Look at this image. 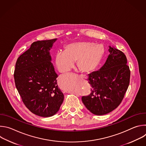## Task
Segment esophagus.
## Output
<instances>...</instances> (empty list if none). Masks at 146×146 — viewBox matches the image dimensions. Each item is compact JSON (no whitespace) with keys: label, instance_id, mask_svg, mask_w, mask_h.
I'll return each mask as SVG.
<instances>
[{"label":"esophagus","instance_id":"esophagus-1","mask_svg":"<svg viewBox=\"0 0 146 146\" xmlns=\"http://www.w3.org/2000/svg\"><path fill=\"white\" fill-rule=\"evenodd\" d=\"M80 77H81V78H87V76H84V75H82V74L80 75Z\"/></svg>","mask_w":146,"mask_h":146}]
</instances>
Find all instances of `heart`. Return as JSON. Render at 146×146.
Here are the masks:
<instances>
[{
  "mask_svg": "<svg viewBox=\"0 0 146 146\" xmlns=\"http://www.w3.org/2000/svg\"><path fill=\"white\" fill-rule=\"evenodd\" d=\"M105 54L101 44H95L88 41H78L66 45L64 51H58L55 55L54 62L60 73L69 72L77 61L81 71L90 73L99 65Z\"/></svg>",
  "mask_w": 146,
  "mask_h": 146,
  "instance_id": "obj_1",
  "label": "heart"
}]
</instances>
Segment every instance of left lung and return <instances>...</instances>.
<instances>
[{
	"instance_id": "obj_1",
	"label": "left lung",
	"mask_w": 146,
	"mask_h": 146,
	"mask_svg": "<svg viewBox=\"0 0 146 146\" xmlns=\"http://www.w3.org/2000/svg\"><path fill=\"white\" fill-rule=\"evenodd\" d=\"M110 54L103 66L88 74L91 93L82 96L86 108L98 115L106 114L115 109L122 102L130 80V70L125 55L109 46Z\"/></svg>"
}]
</instances>
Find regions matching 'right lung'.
Instances as JSON below:
<instances>
[{"mask_svg": "<svg viewBox=\"0 0 146 146\" xmlns=\"http://www.w3.org/2000/svg\"><path fill=\"white\" fill-rule=\"evenodd\" d=\"M56 40L33 43L17 59L14 70L15 87L24 105L32 113L43 117L55 115L64 99L51 62L50 51Z\"/></svg>", "mask_w": 146, "mask_h": 146, "instance_id": "obj_1", "label": "right lung"}]
</instances>
